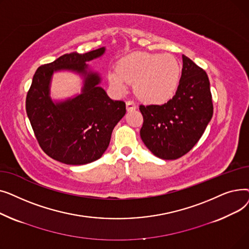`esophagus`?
<instances>
[{"instance_id":"obj_1","label":"esophagus","mask_w":249,"mask_h":249,"mask_svg":"<svg viewBox=\"0 0 249 249\" xmlns=\"http://www.w3.org/2000/svg\"><path fill=\"white\" fill-rule=\"evenodd\" d=\"M137 107H136V105H135V103L134 102H132V101H127L126 102V109H127V111L129 112V111H133V110H135Z\"/></svg>"}]
</instances>
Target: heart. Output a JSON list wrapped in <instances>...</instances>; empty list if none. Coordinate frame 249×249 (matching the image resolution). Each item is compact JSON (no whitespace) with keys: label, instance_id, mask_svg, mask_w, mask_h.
Here are the masks:
<instances>
[{"label":"heart","instance_id":"obj_1","mask_svg":"<svg viewBox=\"0 0 249 249\" xmlns=\"http://www.w3.org/2000/svg\"><path fill=\"white\" fill-rule=\"evenodd\" d=\"M181 78V65L171 54L136 52L123 57L118 70L108 72L111 88L117 93L127 90L134 83L136 94L149 104H164L177 94Z\"/></svg>","mask_w":249,"mask_h":249}]
</instances>
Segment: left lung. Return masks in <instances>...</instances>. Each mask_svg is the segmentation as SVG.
Masks as SVG:
<instances>
[{
  "instance_id": "obj_1",
  "label": "left lung",
  "mask_w": 249,
  "mask_h": 249,
  "mask_svg": "<svg viewBox=\"0 0 249 249\" xmlns=\"http://www.w3.org/2000/svg\"><path fill=\"white\" fill-rule=\"evenodd\" d=\"M140 137L158 158L177 160L202 137L213 116L210 82L207 73L182 55L180 84L177 94L163 105L141 106Z\"/></svg>"
}]
</instances>
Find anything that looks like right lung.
I'll return each mask as SVG.
<instances>
[{"label": "right lung", "mask_w": 249, "mask_h": 249, "mask_svg": "<svg viewBox=\"0 0 249 249\" xmlns=\"http://www.w3.org/2000/svg\"><path fill=\"white\" fill-rule=\"evenodd\" d=\"M106 47L87 53L61 55L38 68L26 98V112L43 151L59 162L82 165L99 160L107 150L114 127L126 113L123 101L109 98L101 73L87 62L102 57ZM69 71L82 78L80 93L61 100L51 98L55 72Z\"/></svg>", "instance_id": "1"}]
</instances>
